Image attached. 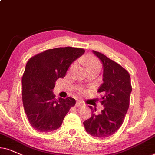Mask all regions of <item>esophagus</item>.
Listing matches in <instances>:
<instances>
[{"label":"esophagus","mask_w":155,"mask_h":155,"mask_svg":"<svg viewBox=\"0 0 155 155\" xmlns=\"http://www.w3.org/2000/svg\"><path fill=\"white\" fill-rule=\"evenodd\" d=\"M84 104L79 101H76V107H78V108H81V107H84Z\"/></svg>","instance_id":"34e87169"}]
</instances>
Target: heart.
Masks as SVG:
<instances>
[{
    "label": "heart",
    "mask_w": 155,
    "mask_h": 155,
    "mask_svg": "<svg viewBox=\"0 0 155 155\" xmlns=\"http://www.w3.org/2000/svg\"><path fill=\"white\" fill-rule=\"evenodd\" d=\"M85 64L87 65V67L88 69L89 68H100V63H99V60L97 59V58L94 57V56H88L87 57L85 58ZM74 67V64L71 66V69Z\"/></svg>",
    "instance_id": "b5f03b06"
}]
</instances>
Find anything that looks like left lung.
<instances>
[{"label":"left lung","instance_id":"8db88e82","mask_svg":"<svg viewBox=\"0 0 155 155\" xmlns=\"http://www.w3.org/2000/svg\"><path fill=\"white\" fill-rule=\"evenodd\" d=\"M102 62L103 83L98 89L102 94L101 104L104 107L99 114L89 106L91 116L84 121L87 132L96 137H107L114 134L122 124L130 106L132 92L129 72L101 53L93 51Z\"/></svg>","mask_w":155,"mask_h":155}]
</instances>
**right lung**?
<instances>
[{"label": "right lung", "mask_w": 155, "mask_h": 155, "mask_svg": "<svg viewBox=\"0 0 155 155\" xmlns=\"http://www.w3.org/2000/svg\"><path fill=\"white\" fill-rule=\"evenodd\" d=\"M85 50L60 47L35 55L27 62L22 77L25 112L34 130L51 132L61 126L66 114L76 104L73 98H55V82L64 78L68 67Z\"/></svg>", "instance_id": "add662e5"}]
</instances>
